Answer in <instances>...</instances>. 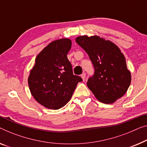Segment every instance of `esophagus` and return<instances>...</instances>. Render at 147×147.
<instances>
[{
  "label": "esophagus",
  "mask_w": 147,
  "mask_h": 147,
  "mask_svg": "<svg viewBox=\"0 0 147 147\" xmlns=\"http://www.w3.org/2000/svg\"><path fill=\"white\" fill-rule=\"evenodd\" d=\"M80 76H81V78H82L83 81H84L85 78H86V74H85V73H82V74L80 75Z\"/></svg>",
  "instance_id": "34e87169"
}]
</instances>
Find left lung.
Wrapping results in <instances>:
<instances>
[{"mask_svg": "<svg viewBox=\"0 0 147 147\" xmlns=\"http://www.w3.org/2000/svg\"><path fill=\"white\" fill-rule=\"evenodd\" d=\"M76 42L88 55L94 74L87 86L100 102L112 104L127 91L131 81L125 58L114 43L98 36H82Z\"/></svg>", "mask_w": 147, "mask_h": 147, "instance_id": "1", "label": "left lung"}]
</instances>
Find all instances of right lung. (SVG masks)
Listing matches in <instances>:
<instances>
[{"instance_id":"obj_1","label":"right lung","mask_w":147,"mask_h":147,"mask_svg":"<svg viewBox=\"0 0 147 147\" xmlns=\"http://www.w3.org/2000/svg\"><path fill=\"white\" fill-rule=\"evenodd\" d=\"M71 44L68 38L52 41L38 55L30 71V92L39 104L48 109H58L65 106L76 85L82 80L80 76L74 75L67 59Z\"/></svg>"}]
</instances>
